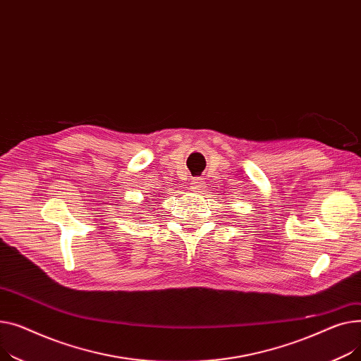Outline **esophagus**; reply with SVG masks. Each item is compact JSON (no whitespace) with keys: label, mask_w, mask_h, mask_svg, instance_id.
<instances>
[{"label":"esophagus","mask_w":361,"mask_h":361,"mask_svg":"<svg viewBox=\"0 0 361 361\" xmlns=\"http://www.w3.org/2000/svg\"><path fill=\"white\" fill-rule=\"evenodd\" d=\"M190 188L197 190V192H200V190L204 189V180L201 178H194L192 180H190Z\"/></svg>","instance_id":"1"}]
</instances>
